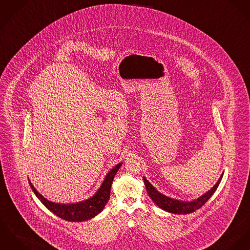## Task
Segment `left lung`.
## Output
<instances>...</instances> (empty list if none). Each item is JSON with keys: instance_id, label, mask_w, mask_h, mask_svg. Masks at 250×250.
<instances>
[{"instance_id": "obj_1", "label": "left lung", "mask_w": 250, "mask_h": 250, "mask_svg": "<svg viewBox=\"0 0 250 250\" xmlns=\"http://www.w3.org/2000/svg\"><path fill=\"white\" fill-rule=\"evenodd\" d=\"M223 176L224 175L221 176V178L219 179L217 183L211 188V190H209L207 193H205V195H203L202 197H200L199 199H197L193 202H187V203L174 200V199H170V198L160 194L159 191H157L154 188V186L145 178H143V180H144L146 190H147L150 198L161 209L171 212V213H174V214H189V213L195 212L196 210L200 209L211 198V196L217 190L220 182L222 181Z\"/></svg>"}]
</instances>
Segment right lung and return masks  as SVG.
Segmentation results:
<instances>
[{
	"mask_svg": "<svg viewBox=\"0 0 250 250\" xmlns=\"http://www.w3.org/2000/svg\"><path fill=\"white\" fill-rule=\"evenodd\" d=\"M121 165L122 163L115 165L108 173V175L105 178V181L103 182L101 187L93 197H91V199L87 201L73 205H59L51 203L45 199L40 193H38L30 182L29 185L34 194L36 195V197L53 214L68 222H84L99 214L103 210L105 205H107L110 199L111 186L114 181V176Z\"/></svg>",
	"mask_w": 250,
	"mask_h": 250,
	"instance_id": "add662e5",
	"label": "right lung"
}]
</instances>
